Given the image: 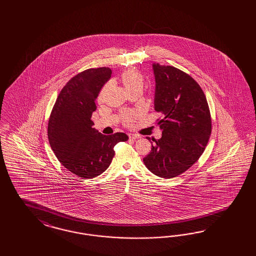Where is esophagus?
I'll use <instances>...</instances> for the list:
<instances>
[{
	"label": "esophagus",
	"mask_w": 256,
	"mask_h": 256,
	"mask_svg": "<svg viewBox=\"0 0 256 256\" xmlns=\"http://www.w3.org/2000/svg\"><path fill=\"white\" fill-rule=\"evenodd\" d=\"M128 138L130 140H136L140 138L139 135H137V134H132V133H130L128 134Z\"/></svg>",
	"instance_id": "1"
}]
</instances>
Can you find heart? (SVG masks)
Returning <instances> with one entry per match:
<instances>
[{"label":"heart","instance_id":"obj_1","mask_svg":"<svg viewBox=\"0 0 256 256\" xmlns=\"http://www.w3.org/2000/svg\"><path fill=\"white\" fill-rule=\"evenodd\" d=\"M120 80L124 89L130 94L134 93V92L140 93L144 89V77L142 73H140L139 71L133 70H126L121 74ZM108 86L110 84H106L102 88L100 94L98 96V100H103L104 94L108 90ZM139 116L140 112L137 110H124L121 116L122 123L126 126H132Z\"/></svg>","mask_w":256,"mask_h":256}]
</instances>
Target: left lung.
I'll list each match as a JSON object with an SVG mask.
<instances>
[{
    "instance_id": "obj_1",
    "label": "left lung",
    "mask_w": 256,
    "mask_h": 256,
    "mask_svg": "<svg viewBox=\"0 0 256 256\" xmlns=\"http://www.w3.org/2000/svg\"><path fill=\"white\" fill-rule=\"evenodd\" d=\"M153 68L155 110L162 116L156 124L162 137L152 139L154 144L144 163L156 176L174 178L204 153L211 134V114L206 94L194 78L170 66L156 64Z\"/></svg>"
}]
</instances>
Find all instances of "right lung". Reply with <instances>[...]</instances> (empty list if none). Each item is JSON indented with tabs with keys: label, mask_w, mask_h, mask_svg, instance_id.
I'll list each match as a JSON object with an SVG mask.
<instances>
[{
	"label": "right lung",
	"mask_w": 256,
	"mask_h": 256,
	"mask_svg": "<svg viewBox=\"0 0 256 256\" xmlns=\"http://www.w3.org/2000/svg\"><path fill=\"white\" fill-rule=\"evenodd\" d=\"M108 68L84 70L62 87L48 123V138L58 160L82 178H94L107 170L114 156V146L128 140L117 132L103 135L93 128L94 101L110 78Z\"/></svg>",
	"instance_id": "right-lung-1"
}]
</instances>
